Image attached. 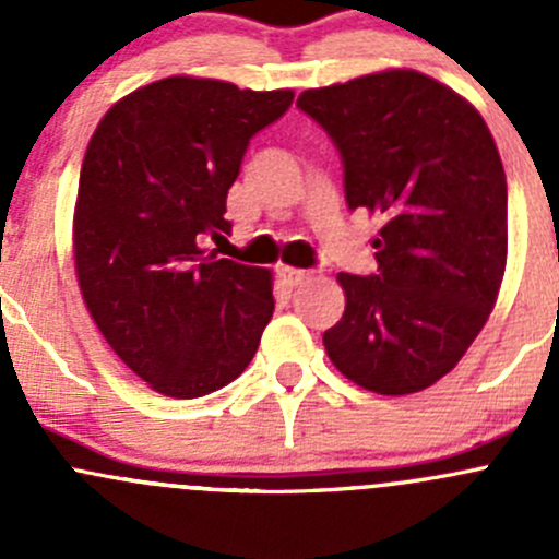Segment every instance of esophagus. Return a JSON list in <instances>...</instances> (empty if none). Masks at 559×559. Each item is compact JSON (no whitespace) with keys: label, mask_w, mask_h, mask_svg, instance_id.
Masks as SVG:
<instances>
[{"label":"esophagus","mask_w":559,"mask_h":559,"mask_svg":"<svg viewBox=\"0 0 559 559\" xmlns=\"http://www.w3.org/2000/svg\"><path fill=\"white\" fill-rule=\"evenodd\" d=\"M275 273H278L281 284L289 286V289H295V286L306 284V281L311 278V273H308V270H297V267H278Z\"/></svg>","instance_id":"obj_1"}]
</instances>
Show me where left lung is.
Wrapping results in <instances>:
<instances>
[{"label": "left lung", "mask_w": 559, "mask_h": 559, "mask_svg": "<svg viewBox=\"0 0 559 559\" xmlns=\"http://www.w3.org/2000/svg\"><path fill=\"white\" fill-rule=\"evenodd\" d=\"M297 107L341 154L348 211L381 218L379 273L337 275L346 311L326 354L370 392H421L476 341L503 281L509 189L492 134L416 70L308 88Z\"/></svg>", "instance_id": "1"}]
</instances>
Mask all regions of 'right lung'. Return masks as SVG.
Returning <instances> with one entry per match:
<instances>
[{
	"instance_id": "right-lung-1",
	"label": "right lung",
	"mask_w": 559,
	"mask_h": 559,
	"mask_svg": "<svg viewBox=\"0 0 559 559\" xmlns=\"http://www.w3.org/2000/svg\"><path fill=\"white\" fill-rule=\"evenodd\" d=\"M295 94L175 75L105 112L83 159L75 270L88 313L132 373L167 397L238 379L273 316L267 270L200 248L227 233L248 143Z\"/></svg>"
}]
</instances>
